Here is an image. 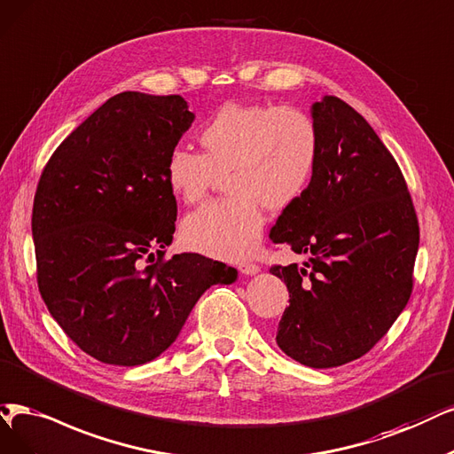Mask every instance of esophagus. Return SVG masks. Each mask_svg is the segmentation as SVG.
<instances>
[{"mask_svg": "<svg viewBox=\"0 0 454 454\" xmlns=\"http://www.w3.org/2000/svg\"><path fill=\"white\" fill-rule=\"evenodd\" d=\"M239 271L243 275H256L260 271V267L256 263H239Z\"/></svg>", "mask_w": 454, "mask_h": 454, "instance_id": "obj_1", "label": "esophagus"}]
</instances>
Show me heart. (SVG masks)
<instances>
[{
  "label": "heart",
  "mask_w": 454,
  "mask_h": 454,
  "mask_svg": "<svg viewBox=\"0 0 454 454\" xmlns=\"http://www.w3.org/2000/svg\"><path fill=\"white\" fill-rule=\"evenodd\" d=\"M201 153L176 147L164 166L170 192L198 204L224 177V200L211 201L183 221L191 250L221 260L254 253L265 224L263 206L284 211L307 194L322 155L312 115L295 106L228 103L198 132Z\"/></svg>",
  "instance_id": "b5f03b06"
}]
</instances>
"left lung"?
<instances>
[{
  "label": "left lung",
  "mask_w": 454,
  "mask_h": 454,
  "mask_svg": "<svg viewBox=\"0 0 454 454\" xmlns=\"http://www.w3.org/2000/svg\"><path fill=\"white\" fill-rule=\"evenodd\" d=\"M312 120L320 164L270 233L309 260L270 271L290 292L278 348L301 364L333 368L371 351L408 305L419 221L395 157L359 112L327 95Z\"/></svg>",
  "instance_id": "8db88e82"
}]
</instances>
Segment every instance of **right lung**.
I'll return each instance as SVG.
<instances>
[{"label": "right lung", "instance_id": "add662e5", "mask_svg": "<svg viewBox=\"0 0 454 454\" xmlns=\"http://www.w3.org/2000/svg\"><path fill=\"white\" fill-rule=\"evenodd\" d=\"M192 121L179 95L123 91L41 174L31 215L39 292L67 337L100 363L159 357L201 294L238 278L200 254L164 258L177 216L164 166Z\"/></svg>", "mask_w": 454, "mask_h": 454}]
</instances>
